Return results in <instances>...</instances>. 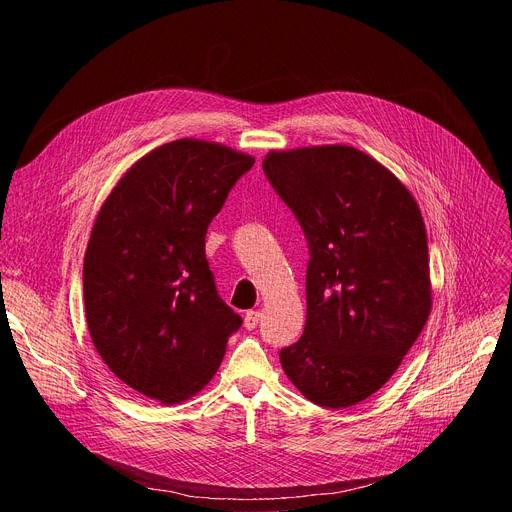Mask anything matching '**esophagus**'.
<instances>
[{
	"label": "esophagus",
	"mask_w": 512,
	"mask_h": 512,
	"mask_svg": "<svg viewBox=\"0 0 512 512\" xmlns=\"http://www.w3.org/2000/svg\"><path fill=\"white\" fill-rule=\"evenodd\" d=\"M259 320H261V314H259L257 310L247 312V314H245V328H247V330H255L257 324H259Z\"/></svg>",
	"instance_id": "34e87169"
}]
</instances>
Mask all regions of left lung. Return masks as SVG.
<instances>
[{
	"mask_svg": "<svg viewBox=\"0 0 512 512\" xmlns=\"http://www.w3.org/2000/svg\"><path fill=\"white\" fill-rule=\"evenodd\" d=\"M263 172L308 241L306 328L281 348L287 379L350 407L397 371L431 310L427 235L409 190L350 145L269 152Z\"/></svg>",
	"mask_w": 512,
	"mask_h": 512,
	"instance_id": "left-lung-1",
	"label": "left lung"
}]
</instances>
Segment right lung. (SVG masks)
<instances>
[{
	"label": "right lung",
	"mask_w": 512,
	"mask_h": 512,
	"mask_svg": "<svg viewBox=\"0 0 512 512\" xmlns=\"http://www.w3.org/2000/svg\"><path fill=\"white\" fill-rule=\"evenodd\" d=\"M253 164L176 139L131 166L97 214L83 265L89 332L111 373L145 397L198 393L243 324L218 296L204 237Z\"/></svg>",
	"instance_id": "obj_1"
}]
</instances>
